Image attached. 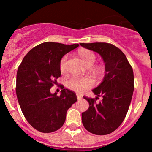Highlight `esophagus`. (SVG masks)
I'll list each match as a JSON object with an SVG mask.
<instances>
[{
  "mask_svg": "<svg viewBox=\"0 0 152 152\" xmlns=\"http://www.w3.org/2000/svg\"><path fill=\"white\" fill-rule=\"evenodd\" d=\"M77 100H81L82 99V96L81 95H80L79 94H77Z\"/></svg>",
  "mask_w": 152,
  "mask_h": 152,
  "instance_id": "34e87169",
  "label": "esophagus"
}]
</instances>
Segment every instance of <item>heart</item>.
<instances>
[{
    "label": "heart",
    "instance_id": "1",
    "mask_svg": "<svg viewBox=\"0 0 152 152\" xmlns=\"http://www.w3.org/2000/svg\"><path fill=\"white\" fill-rule=\"evenodd\" d=\"M79 56L86 65L93 64L96 60V56L92 51L83 49L79 52ZM68 56H64L60 61L59 70L62 74L66 72V61ZM94 85V80L91 77H72L67 81V87L76 92L81 93L89 89Z\"/></svg>",
    "mask_w": 152,
    "mask_h": 152
}]
</instances>
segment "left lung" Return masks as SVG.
Here are the masks:
<instances>
[{
	"label": "left lung",
	"mask_w": 152,
	"mask_h": 152,
	"mask_svg": "<svg viewBox=\"0 0 152 152\" xmlns=\"http://www.w3.org/2000/svg\"><path fill=\"white\" fill-rule=\"evenodd\" d=\"M85 49L96 52L105 62L103 82L93 90L96 98L84 96L89 103L82 113V123L88 132L98 135H107L116 129L124 120L134 91L132 68L119 48L107 42L80 43ZM101 96L102 100H96Z\"/></svg>",
	"instance_id": "8db88e82"
}]
</instances>
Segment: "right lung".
I'll return each mask as SVG.
<instances>
[{
    "label": "right lung",
    "mask_w": 152,
    "mask_h": 152,
    "mask_svg": "<svg viewBox=\"0 0 152 152\" xmlns=\"http://www.w3.org/2000/svg\"><path fill=\"white\" fill-rule=\"evenodd\" d=\"M46 42L36 45L23 58L17 73L16 93L23 113L36 130L49 133L59 129L67 110L77 100L75 93L61 85L60 96L50 88L61 76V58L78 47Z\"/></svg>",
    "instance_id": "add662e5"
}]
</instances>
